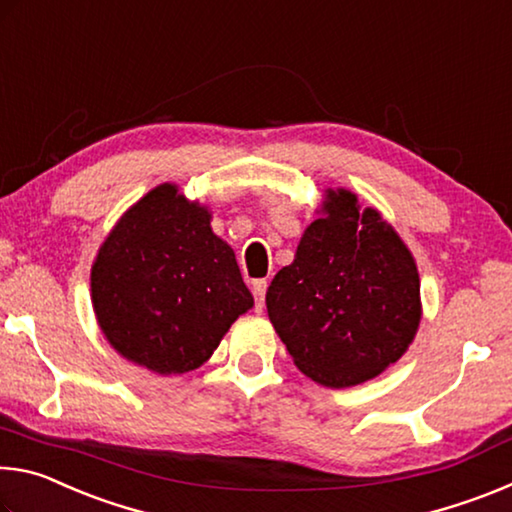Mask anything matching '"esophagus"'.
I'll return each mask as SVG.
<instances>
[{"mask_svg":"<svg viewBox=\"0 0 512 512\" xmlns=\"http://www.w3.org/2000/svg\"><path fill=\"white\" fill-rule=\"evenodd\" d=\"M266 289H268V282H266V280H255V282H253V296H255V309H257V311L264 309Z\"/></svg>","mask_w":512,"mask_h":512,"instance_id":"1","label":"esophagus"}]
</instances>
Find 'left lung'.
Wrapping results in <instances>:
<instances>
[{
	"instance_id": "8db88e82",
	"label": "left lung",
	"mask_w": 512,
	"mask_h": 512,
	"mask_svg": "<svg viewBox=\"0 0 512 512\" xmlns=\"http://www.w3.org/2000/svg\"><path fill=\"white\" fill-rule=\"evenodd\" d=\"M266 309L307 377L357 386L413 343L422 316L418 266L377 210H361L348 189H327L293 262L273 277Z\"/></svg>"
}]
</instances>
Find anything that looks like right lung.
Wrapping results in <instances>:
<instances>
[{
	"label": "right lung",
	"instance_id": "right-lung-1",
	"mask_svg": "<svg viewBox=\"0 0 512 512\" xmlns=\"http://www.w3.org/2000/svg\"><path fill=\"white\" fill-rule=\"evenodd\" d=\"M212 214L164 183L117 221L92 264V307L121 357L158 375L189 372L253 307Z\"/></svg>",
	"mask_w": 512,
	"mask_h": 512
}]
</instances>
